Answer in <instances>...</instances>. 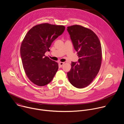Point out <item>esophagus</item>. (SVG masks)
<instances>
[{
    "mask_svg": "<svg viewBox=\"0 0 124 124\" xmlns=\"http://www.w3.org/2000/svg\"><path fill=\"white\" fill-rule=\"evenodd\" d=\"M64 62H60L59 63V65L60 66H62L64 65Z\"/></svg>",
    "mask_w": 124,
    "mask_h": 124,
    "instance_id": "34e87169",
    "label": "esophagus"
}]
</instances>
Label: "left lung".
Segmentation results:
<instances>
[{
  "mask_svg": "<svg viewBox=\"0 0 124 124\" xmlns=\"http://www.w3.org/2000/svg\"><path fill=\"white\" fill-rule=\"evenodd\" d=\"M74 49L77 52L78 62H71L67 76L70 84L82 89L89 85L100 69L102 54L100 40L90 29L78 25L67 27Z\"/></svg>",
  "mask_w": 124,
  "mask_h": 124,
  "instance_id": "8db88e82",
  "label": "left lung"
}]
</instances>
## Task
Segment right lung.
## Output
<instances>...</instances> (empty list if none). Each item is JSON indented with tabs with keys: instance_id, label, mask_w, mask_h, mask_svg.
<instances>
[{
	"instance_id": "obj_1",
	"label": "right lung",
	"mask_w": 124,
	"mask_h": 124,
	"mask_svg": "<svg viewBox=\"0 0 124 124\" xmlns=\"http://www.w3.org/2000/svg\"><path fill=\"white\" fill-rule=\"evenodd\" d=\"M65 29L63 25L38 24L31 28L23 39L20 54L23 67L29 80L38 86H44L53 80L58 69L55 61L45 56L53 41Z\"/></svg>"
}]
</instances>
